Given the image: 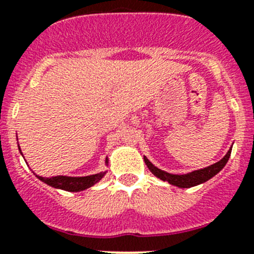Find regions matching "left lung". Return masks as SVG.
<instances>
[{
	"label": "left lung",
	"instance_id": "left-lung-1",
	"mask_svg": "<svg viewBox=\"0 0 254 254\" xmlns=\"http://www.w3.org/2000/svg\"><path fill=\"white\" fill-rule=\"evenodd\" d=\"M231 151L232 148L229 149L228 153L226 154L223 159L217 162L215 164L210 165V167L204 168V169L200 170H195V172L188 173V174H183V175H177V174H170V173L163 172V170L158 169L156 167H154L150 162H149L146 158H144V162L145 164L148 165V168L150 169V172L153 173L155 177H158L162 181L168 182V183L173 184V186H177L179 188H190V187L198 186L200 183H204V182L209 181L210 178L214 177L217 173H219L220 170L223 169L224 165L227 164L228 162L229 156H231Z\"/></svg>",
	"mask_w": 254,
	"mask_h": 254
}]
</instances>
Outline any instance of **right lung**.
Wrapping results in <instances>:
<instances>
[{
    "instance_id": "right-lung-1",
    "label": "right lung",
    "mask_w": 254,
    "mask_h": 254,
    "mask_svg": "<svg viewBox=\"0 0 254 254\" xmlns=\"http://www.w3.org/2000/svg\"><path fill=\"white\" fill-rule=\"evenodd\" d=\"M21 151V150H20ZM105 173H99V174L89 175V177H65V175H58L52 178L39 177L40 181L54 188L64 189L67 191H80L84 189L90 188L95 183H98Z\"/></svg>"
}]
</instances>
